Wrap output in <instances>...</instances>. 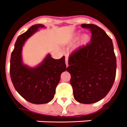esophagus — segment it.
Returning a JSON list of instances; mask_svg holds the SVG:
<instances>
[{
    "mask_svg": "<svg viewBox=\"0 0 127 127\" xmlns=\"http://www.w3.org/2000/svg\"><path fill=\"white\" fill-rule=\"evenodd\" d=\"M65 65L68 67V59L67 57H65Z\"/></svg>",
    "mask_w": 127,
    "mask_h": 127,
    "instance_id": "34e87169",
    "label": "esophagus"
}]
</instances>
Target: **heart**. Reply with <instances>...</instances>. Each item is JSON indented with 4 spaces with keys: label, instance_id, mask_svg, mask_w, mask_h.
Instances as JSON below:
<instances>
[{
    "label": "heart",
    "instance_id": "b5f03b06",
    "mask_svg": "<svg viewBox=\"0 0 127 127\" xmlns=\"http://www.w3.org/2000/svg\"><path fill=\"white\" fill-rule=\"evenodd\" d=\"M80 35V33H75L74 35H73V38L74 39H77ZM89 39V36H88V35H83L81 37V41L83 42H87Z\"/></svg>",
    "mask_w": 127,
    "mask_h": 127
}]
</instances>
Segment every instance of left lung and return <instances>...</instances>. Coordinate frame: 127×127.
<instances>
[{
	"mask_svg": "<svg viewBox=\"0 0 127 127\" xmlns=\"http://www.w3.org/2000/svg\"><path fill=\"white\" fill-rule=\"evenodd\" d=\"M90 29L91 42L71 54L67 71L74 99L80 103L91 104L108 94L116 72V58L112 40L101 28L92 24H83Z\"/></svg>",
	"mask_w": 127,
	"mask_h": 127,
	"instance_id": "obj_1",
	"label": "left lung"
}]
</instances>
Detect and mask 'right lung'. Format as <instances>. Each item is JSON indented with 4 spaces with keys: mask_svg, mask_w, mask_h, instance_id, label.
<instances>
[{
    "mask_svg": "<svg viewBox=\"0 0 127 127\" xmlns=\"http://www.w3.org/2000/svg\"><path fill=\"white\" fill-rule=\"evenodd\" d=\"M42 24L33 25L18 37L11 55L10 76L16 90L26 100L33 104H45L53 99L61 74L66 70L65 57L53 59L48 53L35 67L25 64L22 48L27 39L39 29Z\"/></svg>",
    "mask_w": 127,
    "mask_h": 127,
    "instance_id": "obj_1",
    "label": "right lung"
}]
</instances>
